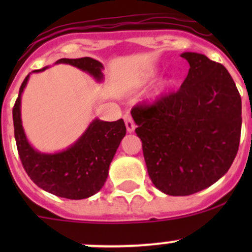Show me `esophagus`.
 Wrapping results in <instances>:
<instances>
[{
    "mask_svg": "<svg viewBox=\"0 0 252 252\" xmlns=\"http://www.w3.org/2000/svg\"><path fill=\"white\" fill-rule=\"evenodd\" d=\"M124 122H126V130L129 131V133H133L134 130H135V123H134L133 118H131L130 114H126L124 116Z\"/></svg>",
    "mask_w": 252,
    "mask_h": 252,
    "instance_id": "34e87169",
    "label": "esophagus"
}]
</instances>
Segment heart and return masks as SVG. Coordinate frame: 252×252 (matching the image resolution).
I'll return each mask as SVG.
<instances>
[{"mask_svg": "<svg viewBox=\"0 0 252 252\" xmlns=\"http://www.w3.org/2000/svg\"><path fill=\"white\" fill-rule=\"evenodd\" d=\"M156 74H157V70L154 69V68H150V69L145 70L140 78V83L141 84L150 83L152 79L156 77ZM174 84H175V77L173 74H168L167 77H164L161 81H159L158 85L156 86L154 93H152V98L161 97V96L163 95V94H166L167 91L174 85Z\"/></svg>", "mask_w": 252, "mask_h": 252, "instance_id": "b5f03b06", "label": "heart"}]
</instances>
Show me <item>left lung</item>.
<instances>
[{"label": "left lung", "mask_w": 252, "mask_h": 252, "mask_svg": "<svg viewBox=\"0 0 252 252\" xmlns=\"http://www.w3.org/2000/svg\"><path fill=\"white\" fill-rule=\"evenodd\" d=\"M190 68L177 93L131 111L147 172L159 191L187 196L215 184L239 149L241 97L224 65L182 53Z\"/></svg>", "instance_id": "left-lung-1"}]
</instances>
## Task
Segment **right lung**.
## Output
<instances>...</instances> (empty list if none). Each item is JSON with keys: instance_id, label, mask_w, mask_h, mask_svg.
<instances>
[{"instance_id": "obj_1", "label": "right lung", "mask_w": 252, "mask_h": 252, "mask_svg": "<svg viewBox=\"0 0 252 252\" xmlns=\"http://www.w3.org/2000/svg\"><path fill=\"white\" fill-rule=\"evenodd\" d=\"M69 64L88 73L97 83L103 81V64L90 57L61 58L55 64ZM48 68L34 70L44 72ZM30 74L23 81L13 107L14 136L18 154L25 172L39 188L56 196L81 200L102 189L108 177L110 164L116 155L126 128L123 119L105 122L95 118L70 146L62 151L41 152L35 149L25 135L22 123V94Z\"/></svg>"}]
</instances>
